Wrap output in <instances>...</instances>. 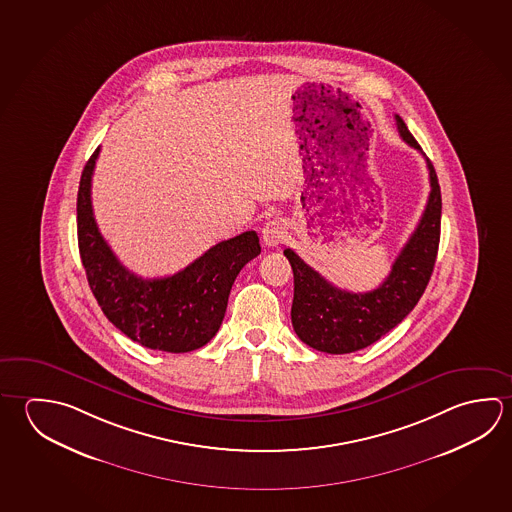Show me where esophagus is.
<instances>
[{
  "label": "esophagus",
  "instance_id": "obj_1",
  "mask_svg": "<svg viewBox=\"0 0 512 512\" xmlns=\"http://www.w3.org/2000/svg\"><path fill=\"white\" fill-rule=\"evenodd\" d=\"M284 237H286V226L280 219H271L262 228V243L269 246V248L278 246L284 241Z\"/></svg>",
  "mask_w": 512,
  "mask_h": 512
}]
</instances>
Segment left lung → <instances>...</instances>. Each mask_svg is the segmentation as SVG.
<instances>
[{"instance_id":"obj_1","label":"left lung","mask_w":512,"mask_h":512,"mask_svg":"<svg viewBox=\"0 0 512 512\" xmlns=\"http://www.w3.org/2000/svg\"><path fill=\"white\" fill-rule=\"evenodd\" d=\"M397 131L406 144L421 151V145L395 115ZM430 198L419 225L397 255L390 275L368 293H350L307 266L293 250H284L295 277L291 322L305 345L327 354H349L365 349L403 322L419 302L430 282L440 241L439 180L430 160Z\"/></svg>"}]
</instances>
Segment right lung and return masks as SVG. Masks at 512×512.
Returning <instances> with one entry per match:
<instances>
[{"label": "right lung", "instance_id": "obj_1", "mask_svg": "<svg viewBox=\"0 0 512 512\" xmlns=\"http://www.w3.org/2000/svg\"><path fill=\"white\" fill-rule=\"evenodd\" d=\"M100 147L82 171L77 237L91 291L109 322L147 349L190 352L207 345L225 318L239 271L260 253L250 230L212 246L172 277L142 278L120 264L100 235L91 207V176Z\"/></svg>", "mask_w": 512, "mask_h": 512}]
</instances>
